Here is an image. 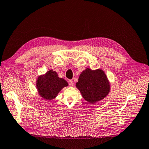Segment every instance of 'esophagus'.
<instances>
[{"instance_id": "obj_1", "label": "esophagus", "mask_w": 149, "mask_h": 149, "mask_svg": "<svg viewBox=\"0 0 149 149\" xmlns=\"http://www.w3.org/2000/svg\"><path fill=\"white\" fill-rule=\"evenodd\" d=\"M68 85L69 86H74V82L72 80H69L68 81Z\"/></svg>"}]
</instances>
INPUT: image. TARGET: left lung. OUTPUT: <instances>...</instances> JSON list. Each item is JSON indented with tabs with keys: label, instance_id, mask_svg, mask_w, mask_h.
<instances>
[{
	"label": "left lung",
	"instance_id": "8db88e82",
	"mask_svg": "<svg viewBox=\"0 0 149 149\" xmlns=\"http://www.w3.org/2000/svg\"><path fill=\"white\" fill-rule=\"evenodd\" d=\"M76 87L81 93L82 97L91 103L103 99L110 91L108 79L101 69H86L79 76Z\"/></svg>",
	"mask_w": 149,
	"mask_h": 149
}]
</instances>
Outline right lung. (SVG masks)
Returning a JSON list of instances; mask_svg holds the SVG:
<instances>
[{
    "mask_svg": "<svg viewBox=\"0 0 149 149\" xmlns=\"http://www.w3.org/2000/svg\"><path fill=\"white\" fill-rule=\"evenodd\" d=\"M36 84L39 95L45 100H50L56 97L68 83L65 79L59 78L56 72L51 70L38 78Z\"/></svg>",
    "mask_w": 149,
    "mask_h": 149,
    "instance_id": "right-lung-1",
    "label": "right lung"
}]
</instances>
